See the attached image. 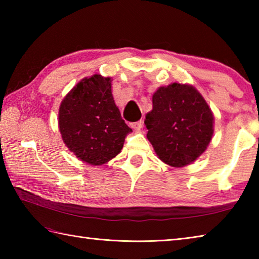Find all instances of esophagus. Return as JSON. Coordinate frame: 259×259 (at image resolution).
<instances>
[{
	"label": "esophagus",
	"mask_w": 259,
	"mask_h": 259,
	"mask_svg": "<svg viewBox=\"0 0 259 259\" xmlns=\"http://www.w3.org/2000/svg\"><path fill=\"white\" fill-rule=\"evenodd\" d=\"M142 124H144V122L140 120V121H136V122H131L130 126L135 130H139L140 128H142Z\"/></svg>",
	"instance_id": "obj_1"
}]
</instances>
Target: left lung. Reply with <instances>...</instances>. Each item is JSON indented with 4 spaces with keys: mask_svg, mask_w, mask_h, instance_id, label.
Listing matches in <instances>:
<instances>
[{
    "mask_svg": "<svg viewBox=\"0 0 259 259\" xmlns=\"http://www.w3.org/2000/svg\"><path fill=\"white\" fill-rule=\"evenodd\" d=\"M212 123V112L200 93L176 82L155 92L145 120L147 138L157 156L172 167L187 166L207 149Z\"/></svg>",
    "mask_w": 259,
    "mask_h": 259,
    "instance_id": "obj_1",
    "label": "left lung"
}]
</instances>
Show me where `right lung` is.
Here are the masks:
<instances>
[{
	"label": "right lung",
	"mask_w": 259,
	"mask_h": 259,
	"mask_svg": "<svg viewBox=\"0 0 259 259\" xmlns=\"http://www.w3.org/2000/svg\"><path fill=\"white\" fill-rule=\"evenodd\" d=\"M59 128L69 149L93 166L117 156L133 133L114 103L111 79L100 74L80 81L63 99Z\"/></svg>",
	"instance_id": "add662e5"
}]
</instances>
